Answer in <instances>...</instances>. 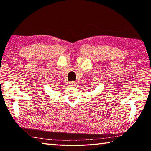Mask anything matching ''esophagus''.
Wrapping results in <instances>:
<instances>
[{
	"mask_svg": "<svg viewBox=\"0 0 151 151\" xmlns=\"http://www.w3.org/2000/svg\"><path fill=\"white\" fill-rule=\"evenodd\" d=\"M69 85H70V86H76L77 84H76V82H70Z\"/></svg>",
	"mask_w": 151,
	"mask_h": 151,
	"instance_id": "1",
	"label": "esophagus"
}]
</instances>
